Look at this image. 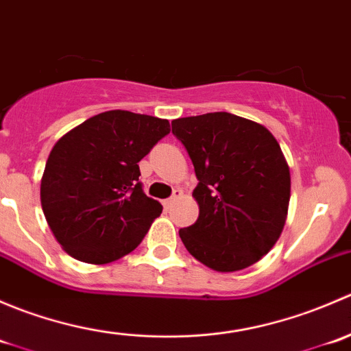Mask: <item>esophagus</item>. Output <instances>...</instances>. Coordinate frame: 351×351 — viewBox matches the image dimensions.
<instances>
[{"label": "esophagus", "mask_w": 351, "mask_h": 351, "mask_svg": "<svg viewBox=\"0 0 351 351\" xmlns=\"http://www.w3.org/2000/svg\"><path fill=\"white\" fill-rule=\"evenodd\" d=\"M180 197H182V190H175V192H173V195L165 200V207H171V205L175 204Z\"/></svg>", "instance_id": "1"}]
</instances>
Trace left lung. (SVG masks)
Wrapping results in <instances>:
<instances>
[{
  "label": "left lung",
  "mask_w": 351,
  "mask_h": 351,
  "mask_svg": "<svg viewBox=\"0 0 351 351\" xmlns=\"http://www.w3.org/2000/svg\"><path fill=\"white\" fill-rule=\"evenodd\" d=\"M171 130L198 180V219L180 229L183 244L215 271L251 267L280 238L289 210L290 171L277 139L228 112L176 119Z\"/></svg>",
  "instance_id": "obj_1"
}]
</instances>
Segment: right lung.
<instances>
[{
	"instance_id": "add662e5",
	"label": "right lung",
	"mask_w": 351,
	"mask_h": 351,
	"mask_svg": "<svg viewBox=\"0 0 351 351\" xmlns=\"http://www.w3.org/2000/svg\"><path fill=\"white\" fill-rule=\"evenodd\" d=\"M168 134V120L110 110L56 143L42 176L40 202L67 254L104 265L139 246L162 205L144 193L137 162Z\"/></svg>"
}]
</instances>
